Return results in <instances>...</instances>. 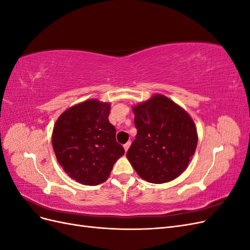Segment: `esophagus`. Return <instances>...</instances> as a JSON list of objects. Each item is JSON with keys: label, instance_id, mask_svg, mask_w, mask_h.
<instances>
[{"label": "esophagus", "instance_id": "obj_1", "mask_svg": "<svg viewBox=\"0 0 250 250\" xmlns=\"http://www.w3.org/2000/svg\"><path fill=\"white\" fill-rule=\"evenodd\" d=\"M130 145H131V142H127L126 144H124V149H125L126 152H127V151H128V149H129Z\"/></svg>", "mask_w": 250, "mask_h": 250}]
</instances>
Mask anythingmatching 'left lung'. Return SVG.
<instances>
[{"label":"left lung","mask_w":250,"mask_h":250,"mask_svg":"<svg viewBox=\"0 0 250 250\" xmlns=\"http://www.w3.org/2000/svg\"><path fill=\"white\" fill-rule=\"evenodd\" d=\"M138 133L127 158L144 180L165 184L183 173L197 147V129L190 115L163 95L132 107Z\"/></svg>","instance_id":"1"}]
</instances>
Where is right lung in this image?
Segmentation results:
<instances>
[{"label":"right lung","mask_w":250,"mask_h":250,"mask_svg":"<svg viewBox=\"0 0 250 250\" xmlns=\"http://www.w3.org/2000/svg\"><path fill=\"white\" fill-rule=\"evenodd\" d=\"M110 104L90 99L67 108L53 128L52 146L71 178L85 186L107 180L125 151L108 121Z\"/></svg>","instance_id":"add662e5"}]
</instances>
